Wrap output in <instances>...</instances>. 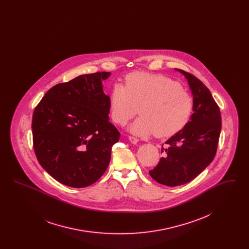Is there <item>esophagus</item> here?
Here are the masks:
<instances>
[{
    "mask_svg": "<svg viewBox=\"0 0 249 249\" xmlns=\"http://www.w3.org/2000/svg\"><path fill=\"white\" fill-rule=\"evenodd\" d=\"M129 139H130V142H132V143H136V142H138V141H139V139L134 137V136H129Z\"/></svg>",
    "mask_w": 249,
    "mask_h": 249,
    "instance_id": "obj_1",
    "label": "esophagus"
}]
</instances>
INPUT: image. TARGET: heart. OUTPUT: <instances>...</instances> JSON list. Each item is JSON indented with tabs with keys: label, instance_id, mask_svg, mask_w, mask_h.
<instances>
[{
	"label": "heart",
	"instance_id": "obj_1",
	"mask_svg": "<svg viewBox=\"0 0 249 249\" xmlns=\"http://www.w3.org/2000/svg\"><path fill=\"white\" fill-rule=\"evenodd\" d=\"M109 102L115 123L125 126L140 111L130 131L157 137H170L183 130L194 108L193 97L177 81L139 71L127 75L125 86L115 84Z\"/></svg>",
	"mask_w": 249,
	"mask_h": 249
}]
</instances>
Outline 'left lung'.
I'll return each instance as SVG.
<instances>
[{
	"label": "left lung",
	"mask_w": 249,
	"mask_h": 249,
	"mask_svg": "<svg viewBox=\"0 0 249 249\" xmlns=\"http://www.w3.org/2000/svg\"><path fill=\"white\" fill-rule=\"evenodd\" d=\"M194 113L188 125L162 144L163 157L149 175L160 184L176 187L198 177L215 156L221 130L220 109L207 87L188 71Z\"/></svg>",
	"instance_id": "1"
}]
</instances>
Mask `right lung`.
Returning <instances> with one entry per match:
<instances>
[{
    "instance_id": "1",
    "label": "right lung",
    "mask_w": 249,
    "mask_h": 249,
    "mask_svg": "<svg viewBox=\"0 0 249 249\" xmlns=\"http://www.w3.org/2000/svg\"><path fill=\"white\" fill-rule=\"evenodd\" d=\"M110 71L79 75L52 87L33 115V142L41 166L71 188L92 185L107 171L118 129L109 122L103 81Z\"/></svg>"
}]
</instances>
